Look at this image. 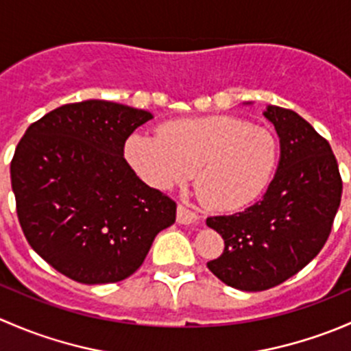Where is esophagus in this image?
Instances as JSON below:
<instances>
[{"mask_svg": "<svg viewBox=\"0 0 351 351\" xmlns=\"http://www.w3.org/2000/svg\"><path fill=\"white\" fill-rule=\"evenodd\" d=\"M176 221L178 224H193V222L198 221V215L190 208H186L185 205H178L176 208Z\"/></svg>", "mask_w": 351, "mask_h": 351, "instance_id": "34e87169", "label": "esophagus"}]
</instances>
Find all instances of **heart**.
<instances>
[{
	"label": "heart",
	"mask_w": 351,
	"mask_h": 351,
	"mask_svg": "<svg viewBox=\"0 0 351 351\" xmlns=\"http://www.w3.org/2000/svg\"><path fill=\"white\" fill-rule=\"evenodd\" d=\"M278 154L271 130L231 115L175 120L125 143L127 162L144 183L165 192L195 175L198 200L217 212L239 210L260 198Z\"/></svg>",
	"instance_id": "heart-1"
}]
</instances>
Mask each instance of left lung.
<instances>
[{"label":"left lung","instance_id":"obj_1","mask_svg":"<svg viewBox=\"0 0 351 351\" xmlns=\"http://www.w3.org/2000/svg\"><path fill=\"white\" fill-rule=\"evenodd\" d=\"M263 115L280 139V161L267 193L238 214L207 219L224 239V251L208 261V270L246 292L282 284L317 256L343 190L331 146L307 120L275 105Z\"/></svg>","mask_w":351,"mask_h":351}]
</instances>
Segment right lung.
<instances>
[{
	"instance_id": "obj_1",
	"label": "right lung",
	"mask_w": 351,
	"mask_h": 351,
	"mask_svg": "<svg viewBox=\"0 0 351 351\" xmlns=\"http://www.w3.org/2000/svg\"><path fill=\"white\" fill-rule=\"evenodd\" d=\"M149 112L105 100L62 105L27 129L10 173L28 244L80 284H112L143 265L176 204L123 158Z\"/></svg>"
}]
</instances>
